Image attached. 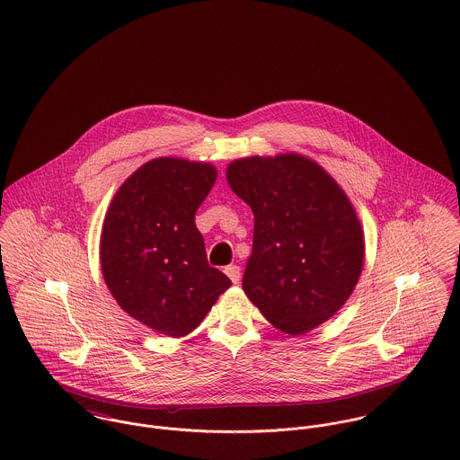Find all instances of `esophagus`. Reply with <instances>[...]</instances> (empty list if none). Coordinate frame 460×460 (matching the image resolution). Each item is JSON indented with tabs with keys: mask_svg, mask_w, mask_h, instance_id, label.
Wrapping results in <instances>:
<instances>
[{
	"mask_svg": "<svg viewBox=\"0 0 460 460\" xmlns=\"http://www.w3.org/2000/svg\"><path fill=\"white\" fill-rule=\"evenodd\" d=\"M224 271H226V275L231 279V282H233V284H238V282H240V279H242V271H240V266H236V264H231V266H227Z\"/></svg>",
	"mask_w": 460,
	"mask_h": 460,
	"instance_id": "obj_1",
	"label": "esophagus"
}]
</instances>
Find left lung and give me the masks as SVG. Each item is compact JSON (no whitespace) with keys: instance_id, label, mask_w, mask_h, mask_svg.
I'll use <instances>...</instances> for the list:
<instances>
[{"instance_id":"left-lung-1","label":"left lung","mask_w":460,"mask_h":460,"mask_svg":"<svg viewBox=\"0 0 460 460\" xmlns=\"http://www.w3.org/2000/svg\"><path fill=\"white\" fill-rule=\"evenodd\" d=\"M226 176L254 213L242 282L249 300L289 335L328 321L351 296L365 257L363 231L344 190L296 154L238 158Z\"/></svg>"}]
</instances>
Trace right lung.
Here are the masks:
<instances>
[{
  "label": "right lung",
  "instance_id": "1",
  "mask_svg": "<svg viewBox=\"0 0 460 460\" xmlns=\"http://www.w3.org/2000/svg\"><path fill=\"white\" fill-rule=\"evenodd\" d=\"M217 180L205 162L162 156L119 187L103 218L102 275L128 315L167 337L201 324L231 280L208 264L196 211Z\"/></svg>",
  "mask_w": 460,
  "mask_h": 460
}]
</instances>
